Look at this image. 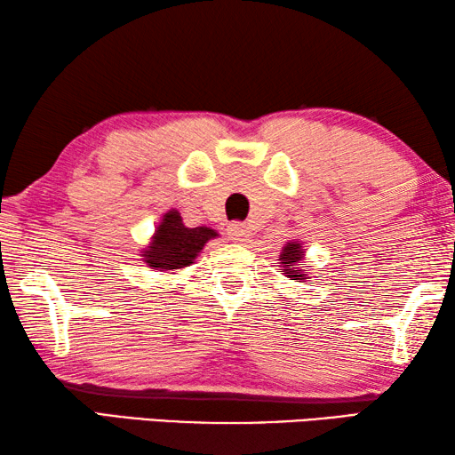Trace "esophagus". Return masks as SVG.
<instances>
[{
    "label": "esophagus",
    "mask_w": 455,
    "mask_h": 455,
    "mask_svg": "<svg viewBox=\"0 0 455 455\" xmlns=\"http://www.w3.org/2000/svg\"><path fill=\"white\" fill-rule=\"evenodd\" d=\"M228 234H229V237H232L234 242H245L250 237V228L245 226V223L235 221V223H232V226L228 228Z\"/></svg>",
    "instance_id": "obj_1"
}]
</instances>
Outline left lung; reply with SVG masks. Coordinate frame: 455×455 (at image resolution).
Wrapping results in <instances>:
<instances>
[{
	"mask_svg": "<svg viewBox=\"0 0 455 455\" xmlns=\"http://www.w3.org/2000/svg\"><path fill=\"white\" fill-rule=\"evenodd\" d=\"M304 258V251H302V245L298 242H288L284 248H282V254H280V264L284 266V274L290 280H307L304 278V274L300 270V262Z\"/></svg>",
	"mask_w": 455,
	"mask_h": 455,
	"instance_id": "1",
	"label": "left lung"
}]
</instances>
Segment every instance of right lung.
<instances>
[{"instance_id":"add662e5","label":"right lung","mask_w":455,"mask_h":455,"mask_svg":"<svg viewBox=\"0 0 455 455\" xmlns=\"http://www.w3.org/2000/svg\"><path fill=\"white\" fill-rule=\"evenodd\" d=\"M218 237L212 228H185L177 210H171L155 229L151 243L143 250V262L159 272H175L179 267L193 264L204 245Z\"/></svg>"}]
</instances>
